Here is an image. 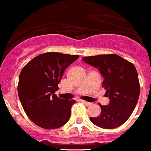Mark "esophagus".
<instances>
[{"label": "esophagus", "instance_id": "esophagus-1", "mask_svg": "<svg viewBox=\"0 0 151 151\" xmlns=\"http://www.w3.org/2000/svg\"><path fill=\"white\" fill-rule=\"evenodd\" d=\"M81 102H82V103H83V104H85V105H87V106H89V105H91V103H89V102H88V101H83V100H81Z\"/></svg>", "mask_w": 151, "mask_h": 151}]
</instances>
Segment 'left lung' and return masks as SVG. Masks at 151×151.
Instances as JSON below:
<instances>
[{
  "label": "left lung",
  "mask_w": 151,
  "mask_h": 151,
  "mask_svg": "<svg viewBox=\"0 0 151 151\" xmlns=\"http://www.w3.org/2000/svg\"><path fill=\"white\" fill-rule=\"evenodd\" d=\"M83 61L98 69L109 104L101 105V113L90 121L98 127L114 129L124 124L136 107L140 84L134 65L114 54L88 56Z\"/></svg>",
  "instance_id": "1"
}]
</instances>
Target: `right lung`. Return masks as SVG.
Segmentation results:
<instances>
[{
    "label": "right lung",
    "instance_id": "1",
    "mask_svg": "<svg viewBox=\"0 0 151 151\" xmlns=\"http://www.w3.org/2000/svg\"><path fill=\"white\" fill-rule=\"evenodd\" d=\"M79 55L47 52L36 56L22 68L17 86L18 96L26 115L39 127H62L71 117L75 100L59 98L55 91L63 72Z\"/></svg>",
    "mask_w": 151,
    "mask_h": 151
}]
</instances>
